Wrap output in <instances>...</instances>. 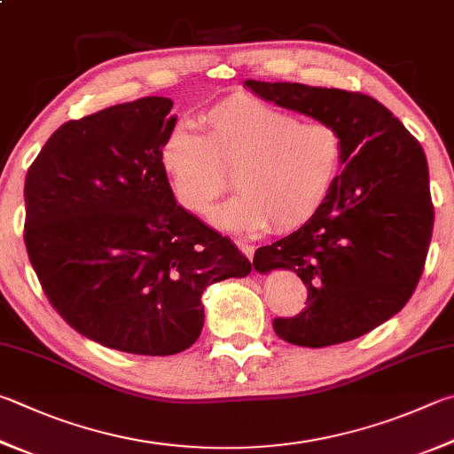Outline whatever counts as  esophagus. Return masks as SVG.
Here are the masks:
<instances>
[{
  "instance_id": "1",
  "label": "esophagus",
  "mask_w": 454,
  "mask_h": 454,
  "mask_svg": "<svg viewBox=\"0 0 454 454\" xmlns=\"http://www.w3.org/2000/svg\"><path fill=\"white\" fill-rule=\"evenodd\" d=\"M236 246H238V250H240L246 258H248L250 262L254 260V246H250L248 242H244V240H236Z\"/></svg>"
}]
</instances>
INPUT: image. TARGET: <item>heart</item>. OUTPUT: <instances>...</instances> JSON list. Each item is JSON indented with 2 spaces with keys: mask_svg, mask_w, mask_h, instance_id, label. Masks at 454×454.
I'll return each mask as SVG.
<instances>
[{
  "mask_svg": "<svg viewBox=\"0 0 454 454\" xmlns=\"http://www.w3.org/2000/svg\"><path fill=\"white\" fill-rule=\"evenodd\" d=\"M204 133L175 122L159 164L184 210L202 214L230 186L238 192L210 212L226 232H287L324 208L343 167L345 141L329 121L306 119L252 95H232L200 114Z\"/></svg>",
  "mask_w": 454,
  "mask_h": 454,
  "instance_id": "heart-1",
  "label": "heart"
}]
</instances>
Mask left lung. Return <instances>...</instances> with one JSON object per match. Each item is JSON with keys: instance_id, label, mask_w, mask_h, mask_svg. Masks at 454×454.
<instances>
[{"instance_id": "1", "label": "left lung", "mask_w": 454, "mask_h": 454, "mask_svg": "<svg viewBox=\"0 0 454 454\" xmlns=\"http://www.w3.org/2000/svg\"><path fill=\"white\" fill-rule=\"evenodd\" d=\"M266 101L340 127L343 170L316 216L262 246L254 268L294 270L308 306L276 317L274 332L301 348L351 341L385 324L413 295L433 236L434 208L423 146L373 97L301 83L244 81Z\"/></svg>"}]
</instances>
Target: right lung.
Listing matches in <instances>:
<instances>
[{
    "instance_id": "add662e5",
    "label": "right lung",
    "mask_w": 454,
    "mask_h": 454,
    "mask_svg": "<svg viewBox=\"0 0 454 454\" xmlns=\"http://www.w3.org/2000/svg\"><path fill=\"white\" fill-rule=\"evenodd\" d=\"M145 97L69 121L26 176V248L47 300L105 348L175 356L199 340L206 286L252 263L176 204L159 145L176 117Z\"/></svg>"
}]
</instances>
